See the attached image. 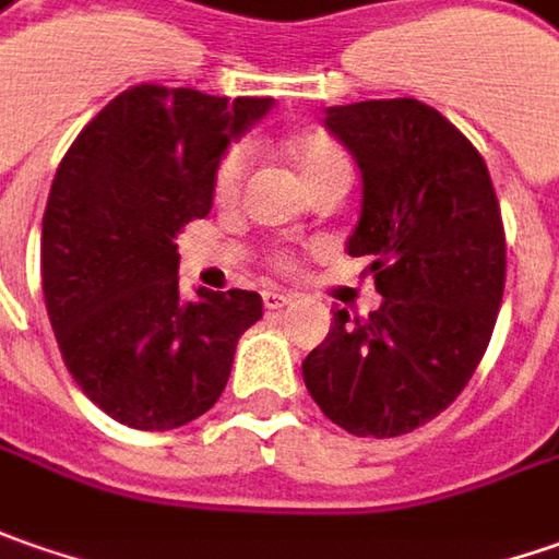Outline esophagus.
<instances>
[{
	"label": "esophagus",
	"mask_w": 559,
	"mask_h": 559,
	"mask_svg": "<svg viewBox=\"0 0 559 559\" xmlns=\"http://www.w3.org/2000/svg\"><path fill=\"white\" fill-rule=\"evenodd\" d=\"M290 299L294 297L284 294V290H265V294H262V306H265V309H284Z\"/></svg>",
	"instance_id": "obj_1"
}]
</instances>
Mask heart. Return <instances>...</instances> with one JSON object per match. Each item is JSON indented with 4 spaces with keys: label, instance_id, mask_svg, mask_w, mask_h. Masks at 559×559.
Instances as JSON below:
<instances>
[{
    "label": "heart",
    "instance_id": "b5f03b06",
    "mask_svg": "<svg viewBox=\"0 0 559 559\" xmlns=\"http://www.w3.org/2000/svg\"><path fill=\"white\" fill-rule=\"evenodd\" d=\"M287 157L297 169V176L306 185V191H316L321 185L331 182H349V157L343 154L337 142H331L328 135H302L297 142L287 145ZM243 166H247V151L243 147H231L222 157L216 179H213V191L219 201H231L238 194L243 179Z\"/></svg>",
    "mask_w": 559,
    "mask_h": 559
}]
</instances>
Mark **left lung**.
Masks as SVG:
<instances>
[{"label": "left lung", "mask_w": 559, "mask_h": 559, "mask_svg": "<svg viewBox=\"0 0 559 559\" xmlns=\"http://www.w3.org/2000/svg\"><path fill=\"white\" fill-rule=\"evenodd\" d=\"M361 173L346 241L368 257L371 316L334 312L302 361L306 390L353 436L412 433L445 412L486 353L504 294V228L486 160L439 110L414 98L324 110Z\"/></svg>", "instance_id": "1"}]
</instances>
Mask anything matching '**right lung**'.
<instances>
[{
  "instance_id": "right-lung-1",
  "label": "right lung",
  "mask_w": 559,
  "mask_h": 559,
  "mask_svg": "<svg viewBox=\"0 0 559 559\" xmlns=\"http://www.w3.org/2000/svg\"><path fill=\"white\" fill-rule=\"evenodd\" d=\"M272 98L132 86L76 135L43 216V294L76 386L132 430H173L216 405L253 290L182 299L173 238L213 206L228 145Z\"/></svg>"
}]
</instances>
